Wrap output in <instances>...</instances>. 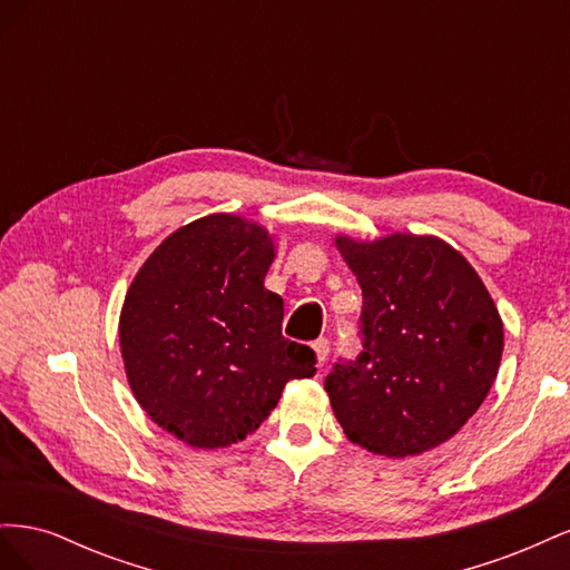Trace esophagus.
I'll use <instances>...</instances> for the list:
<instances>
[{"label": "esophagus", "mask_w": 570, "mask_h": 570, "mask_svg": "<svg viewBox=\"0 0 570 570\" xmlns=\"http://www.w3.org/2000/svg\"><path fill=\"white\" fill-rule=\"evenodd\" d=\"M314 352H316L318 364H323V361L327 358V354H331V340H325V337L316 340V342H314Z\"/></svg>", "instance_id": "1"}]
</instances>
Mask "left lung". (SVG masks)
<instances>
[{"label":"left lung","instance_id":"obj_1","mask_svg":"<svg viewBox=\"0 0 570 570\" xmlns=\"http://www.w3.org/2000/svg\"><path fill=\"white\" fill-rule=\"evenodd\" d=\"M364 295L361 352L325 377L335 416L373 454L411 456L456 435L485 400L504 350L490 292L440 237H337Z\"/></svg>","mask_w":570,"mask_h":570}]
</instances>
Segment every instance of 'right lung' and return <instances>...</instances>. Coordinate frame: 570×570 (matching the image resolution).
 Instances as JSON below:
<instances>
[{
  "mask_svg": "<svg viewBox=\"0 0 570 570\" xmlns=\"http://www.w3.org/2000/svg\"><path fill=\"white\" fill-rule=\"evenodd\" d=\"M271 235L239 216L187 223L154 249L120 312V354L147 416L197 450L245 440L316 354L283 335L264 287Z\"/></svg>",
  "mask_w": 570,
  "mask_h": 570,
  "instance_id": "right-lung-1",
  "label": "right lung"
}]
</instances>
